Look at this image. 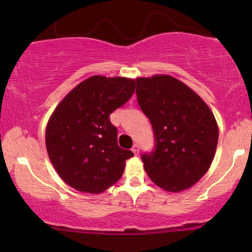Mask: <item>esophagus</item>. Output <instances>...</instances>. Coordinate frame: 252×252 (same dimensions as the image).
Instances as JSON below:
<instances>
[{"label":"esophagus","mask_w":252,"mask_h":252,"mask_svg":"<svg viewBox=\"0 0 252 252\" xmlns=\"http://www.w3.org/2000/svg\"><path fill=\"white\" fill-rule=\"evenodd\" d=\"M132 151L134 153V155H136V156H137V155H139V144H137V143L134 144L133 148H132Z\"/></svg>","instance_id":"obj_1"}]
</instances>
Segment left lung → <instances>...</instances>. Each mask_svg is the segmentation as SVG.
<instances>
[{
    "instance_id": "left-lung-1",
    "label": "left lung",
    "mask_w": 252,
    "mask_h": 252,
    "mask_svg": "<svg viewBox=\"0 0 252 252\" xmlns=\"http://www.w3.org/2000/svg\"><path fill=\"white\" fill-rule=\"evenodd\" d=\"M141 110L149 118L155 147L141 155L151 181L167 191L196 184L211 165L218 126L204 101L170 75L136 79Z\"/></svg>"
}]
</instances>
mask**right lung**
Instances as JSON below:
<instances>
[{
    "label": "right lung",
    "mask_w": 252,
    "mask_h": 252,
    "mask_svg": "<svg viewBox=\"0 0 252 252\" xmlns=\"http://www.w3.org/2000/svg\"><path fill=\"white\" fill-rule=\"evenodd\" d=\"M135 81L94 77L68 93L50 117L46 146L60 177L72 188L99 194L122 178L130 150L118 146L110 115L132 97Z\"/></svg>",
    "instance_id": "add662e5"
}]
</instances>
